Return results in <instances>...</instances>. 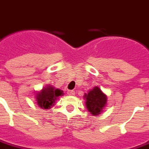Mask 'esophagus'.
I'll return each instance as SVG.
<instances>
[{
  "label": "esophagus",
  "mask_w": 149,
  "mask_h": 149,
  "mask_svg": "<svg viewBox=\"0 0 149 149\" xmlns=\"http://www.w3.org/2000/svg\"><path fill=\"white\" fill-rule=\"evenodd\" d=\"M67 94L69 95H75V91H68V92H67Z\"/></svg>",
  "instance_id": "esophagus-1"
}]
</instances>
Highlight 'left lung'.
Masks as SVG:
<instances>
[{"instance_id": "left-lung-1", "label": "left lung", "mask_w": 149, "mask_h": 149, "mask_svg": "<svg viewBox=\"0 0 149 149\" xmlns=\"http://www.w3.org/2000/svg\"><path fill=\"white\" fill-rule=\"evenodd\" d=\"M84 97L86 98L87 110L93 116L100 114L107 102V97L97 87H95L91 91H90L87 95H85Z\"/></svg>"}]
</instances>
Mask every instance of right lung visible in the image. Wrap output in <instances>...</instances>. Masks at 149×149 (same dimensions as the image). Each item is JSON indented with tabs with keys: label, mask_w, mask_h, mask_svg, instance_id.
<instances>
[{
	"label": "right lung",
	"mask_w": 149,
	"mask_h": 149,
	"mask_svg": "<svg viewBox=\"0 0 149 149\" xmlns=\"http://www.w3.org/2000/svg\"><path fill=\"white\" fill-rule=\"evenodd\" d=\"M62 95V91L54 89L52 86H48L42 90L41 92L37 94V102L40 107L45 109H48L54 105L55 100L58 96Z\"/></svg>",
	"instance_id": "add662e5"
}]
</instances>
